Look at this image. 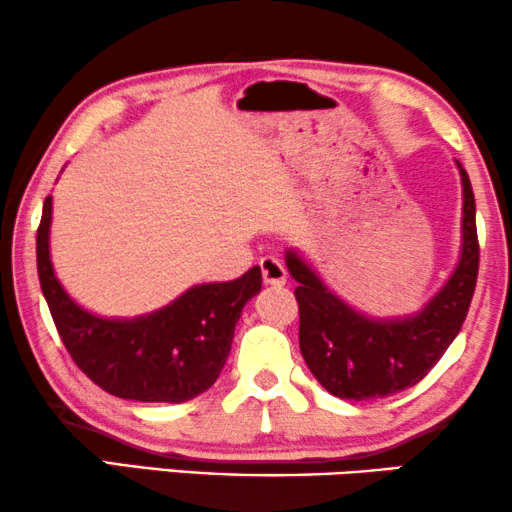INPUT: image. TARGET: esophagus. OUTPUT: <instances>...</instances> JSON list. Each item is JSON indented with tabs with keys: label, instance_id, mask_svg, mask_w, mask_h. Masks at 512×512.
Segmentation results:
<instances>
[{
	"label": "esophagus",
	"instance_id": "esophagus-1",
	"mask_svg": "<svg viewBox=\"0 0 512 512\" xmlns=\"http://www.w3.org/2000/svg\"><path fill=\"white\" fill-rule=\"evenodd\" d=\"M259 269H262L264 283H269V285H283L287 280V271H285L283 262L273 255H266L259 259Z\"/></svg>",
	"mask_w": 512,
	"mask_h": 512
}]
</instances>
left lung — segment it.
I'll return each instance as SVG.
<instances>
[{"label": "left lung", "mask_w": 512, "mask_h": 512, "mask_svg": "<svg viewBox=\"0 0 512 512\" xmlns=\"http://www.w3.org/2000/svg\"><path fill=\"white\" fill-rule=\"evenodd\" d=\"M464 183V248L448 285L415 318L378 322L334 297L294 253L287 269L297 280L299 348L308 369L327 392L341 399H378L413 387L434 369L462 329L478 280L480 243L469 174Z\"/></svg>", "instance_id": "8db88e82"}]
</instances>
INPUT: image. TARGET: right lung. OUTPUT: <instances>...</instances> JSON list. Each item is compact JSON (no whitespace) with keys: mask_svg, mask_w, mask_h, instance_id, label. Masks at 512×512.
<instances>
[{"mask_svg":"<svg viewBox=\"0 0 512 512\" xmlns=\"http://www.w3.org/2000/svg\"><path fill=\"white\" fill-rule=\"evenodd\" d=\"M50 197L37 229L41 292L64 348L104 392L143 403H183L218 380L243 306L262 290L259 266L229 283L192 287L174 304L139 320L85 313L57 283L48 255Z\"/></svg>","mask_w":512,"mask_h":512,"instance_id":"1","label":"right lung"}]
</instances>
